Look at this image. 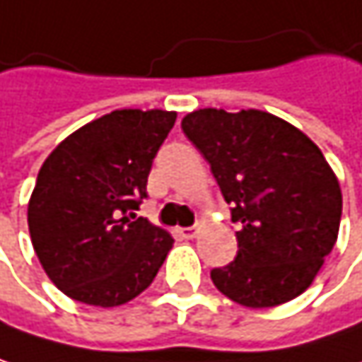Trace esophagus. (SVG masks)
I'll use <instances>...</instances> for the list:
<instances>
[{
	"mask_svg": "<svg viewBox=\"0 0 362 362\" xmlns=\"http://www.w3.org/2000/svg\"><path fill=\"white\" fill-rule=\"evenodd\" d=\"M178 234H180L182 238H186V240H192V238H197L199 228H180V230H178Z\"/></svg>",
	"mask_w": 362,
	"mask_h": 362,
	"instance_id": "obj_1",
	"label": "esophagus"
}]
</instances>
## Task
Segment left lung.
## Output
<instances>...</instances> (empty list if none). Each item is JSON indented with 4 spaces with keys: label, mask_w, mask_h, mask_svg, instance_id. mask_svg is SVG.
I'll list each match as a JSON object with an SVG mask.
<instances>
[{
    "label": "left lung",
    "mask_w": 362,
    "mask_h": 362,
    "mask_svg": "<svg viewBox=\"0 0 362 362\" xmlns=\"http://www.w3.org/2000/svg\"><path fill=\"white\" fill-rule=\"evenodd\" d=\"M182 130L243 226L236 259L211 269L215 288L250 309L303 294L336 245L342 217L340 182L321 148L261 110H197L184 115Z\"/></svg>",
    "instance_id": "obj_1"
}]
</instances>
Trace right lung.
Listing matches in <instances>:
<instances>
[{
	"instance_id": "right-lung-1",
	"label": "right lung",
	"mask_w": 362,
	"mask_h": 362,
	"mask_svg": "<svg viewBox=\"0 0 362 362\" xmlns=\"http://www.w3.org/2000/svg\"><path fill=\"white\" fill-rule=\"evenodd\" d=\"M174 122L176 112L115 110L64 139L41 165L28 232L66 296L119 307L155 279L174 238L132 211L147 197L153 159Z\"/></svg>"
}]
</instances>
